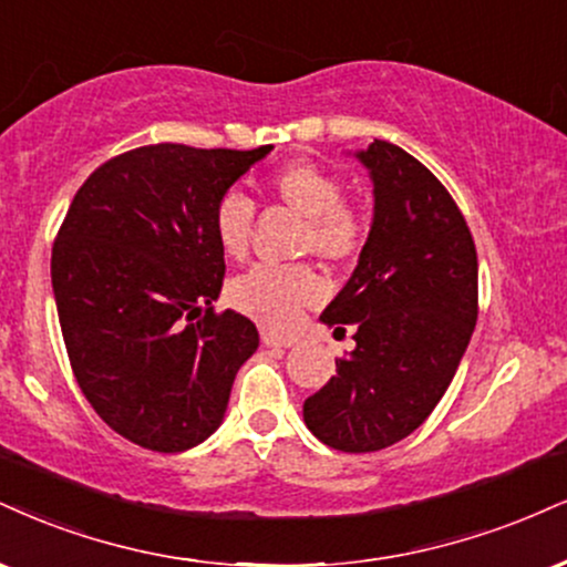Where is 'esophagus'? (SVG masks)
I'll use <instances>...</instances> for the list:
<instances>
[{
  "label": "esophagus",
  "instance_id": "34e87169",
  "mask_svg": "<svg viewBox=\"0 0 567 567\" xmlns=\"http://www.w3.org/2000/svg\"><path fill=\"white\" fill-rule=\"evenodd\" d=\"M261 343L266 349H292V346H296V338L275 336V332H261Z\"/></svg>",
  "mask_w": 567,
  "mask_h": 567
}]
</instances>
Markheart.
Returning a JSON list of instances; mask_svg holds the SVG:
<instances>
[{
    "label": "heart",
    "mask_w": 567,
    "mask_h": 567,
    "mask_svg": "<svg viewBox=\"0 0 567 567\" xmlns=\"http://www.w3.org/2000/svg\"><path fill=\"white\" fill-rule=\"evenodd\" d=\"M269 193L282 206L303 216L298 248L324 261H349L364 243V218L340 200L343 187L338 176L309 161L285 163L269 176ZM256 221V203L240 189H227L214 206V237L224 256L248 254ZM322 279L309 264L271 266L258 264L229 282L227 298L237 311L271 330H285L322 298Z\"/></svg>",
    "instance_id": "obj_1"
}]
</instances>
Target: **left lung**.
<instances>
[{"instance_id": "8db88e82", "label": "left lung", "mask_w": 567, "mask_h": 567, "mask_svg": "<svg viewBox=\"0 0 567 567\" xmlns=\"http://www.w3.org/2000/svg\"><path fill=\"white\" fill-rule=\"evenodd\" d=\"M357 158L372 179L370 237L322 322L353 327L357 349L303 401L327 446L364 454L414 433L452 383L478 322V256L465 216L417 158L374 140Z\"/></svg>"}]
</instances>
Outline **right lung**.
I'll use <instances>...</instances> for the list:
<instances>
[{
    "label": "right lung",
    "mask_w": 567,
    "mask_h": 567,
    "mask_svg": "<svg viewBox=\"0 0 567 567\" xmlns=\"http://www.w3.org/2000/svg\"><path fill=\"white\" fill-rule=\"evenodd\" d=\"M271 153L147 145L81 184L52 245V290L81 393L107 427L174 454L221 425L258 349L237 311H214L224 254L214 206Z\"/></svg>",
    "instance_id": "right-lung-1"
}]
</instances>
